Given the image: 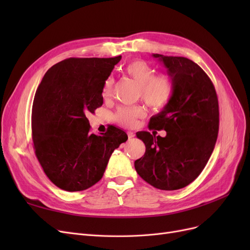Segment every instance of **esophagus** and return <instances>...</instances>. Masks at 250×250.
<instances>
[{
  "label": "esophagus",
  "mask_w": 250,
  "mask_h": 250,
  "mask_svg": "<svg viewBox=\"0 0 250 250\" xmlns=\"http://www.w3.org/2000/svg\"><path fill=\"white\" fill-rule=\"evenodd\" d=\"M127 134H128V139H129V141H130V140H132V138L134 137V134H133V132H132V131H128V132H127Z\"/></svg>",
  "instance_id": "obj_1"
}]
</instances>
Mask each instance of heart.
<instances>
[{
    "mask_svg": "<svg viewBox=\"0 0 250 250\" xmlns=\"http://www.w3.org/2000/svg\"><path fill=\"white\" fill-rule=\"evenodd\" d=\"M123 71L140 85L142 99L150 106L162 109L169 104L173 95V84L169 76L165 74L155 75V70L144 60H133L128 62ZM113 78L105 79L102 93L104 97L111 94ZM145 116V110L141 106H121L116 111V122L126 127H132L138 119Z\"/></svg>",
    "mask_w": 250,
    "mask_h": 250,
    "instance_id": "heart-1",
    "label": "heart"
}]
</instances>
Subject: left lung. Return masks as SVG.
Masks as SVG:
<instances>
[{
	"mask_svg": "<svg viewBox=\"0 0 250 250\" xmlns=\"http://www.w3.org/2000/svg\"><path fill=\"white\" fill-rule=\"evenodd\" d=\"M168 69L173 95L169 104L150 119L148 131L137 137L146 146L134 162L139 175L165 191L183 188L206 167L219 131V104L213 82L201 67L186 57L153 54ZM155 130H166L165 138Z\"/></svg>",
	"mask_w": 250,
	"mask_h": 250,
	"instance_id": "1",
	"label": "left lung"
}]
</instances>
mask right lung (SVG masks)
I'll list each match as a JSON object with an SVG mask.
<instances>
[{
	"label": "right lung",
	"instance_id": "right-lung-1",
	"mask_svg": "<svg viewBox=\"0 0 250 250\" xmlns=\"http://www.w3.org/2000/svg\"><path fill=\"white\" fill-rule=\"evenodd\" d=\"M121 56L67 58L47 71L32 106L35 155L48 178L62 190L78 192L99 181L113 150L127 141L111 127L90 133L86 116L102 106L104 81Z\"/></svg>",
	"mask_w": 250,
	"mask_h": 250
}]
</instances>
